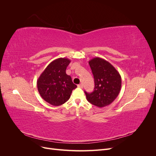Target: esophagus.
<instances>
[{
	"label": "esophagus",
	"mask_w": 156,
	"mask_h": 156,
	"mask_svg": "<svg viewBox=\"0 0 156 156\" xmlns=\"http://www.w3.org/2000/svg\"><path fill=\"white\" fill-rule=\"evenodd\" d=\"M77 87H78L79 88H83V84H78V85H77Z\"/></svg>",
	"instance_id": "34e87169"
}]
</instances>
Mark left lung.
Here are the masks:
<instances>
[{
  "label": "left lung",
  "instance_id": "left-lung-1",
  "mask_svg": "<svg viewBox=\"0 0 156 156\" xmlns=\"http://www.w3.org/2000/svg\"><path fill=\"white\" fill-rule=\"evenodd\" d=\"M88 63L95 87L92 93L84 92L88 101L98 107L110 105L119 96L121 89L122 79L119 72L108 61L100 57L91 59Z\"/></svg>",
  "mask_w": 156,
  "mask_h": 156
}]
</instances>
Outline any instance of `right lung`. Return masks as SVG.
Masks as SVG:
<instances>
[{"instance_id":"obj_1","label":"right lung","mask_w":156,"mask_h":156,"mask_svg":"<svg viewBox=\"0 0 156 156\" xmlns=\"http://www.w3.org/2000/svg\"><path fill=\"white\" fill-rule=\"evenodd\" d=\"M71 60L59 58L51 62L41 73L37 81V87L41 97L54 106L66 102L72 90L77 88L72 77L66 73Z\"/></svg>"}]
</instances>
